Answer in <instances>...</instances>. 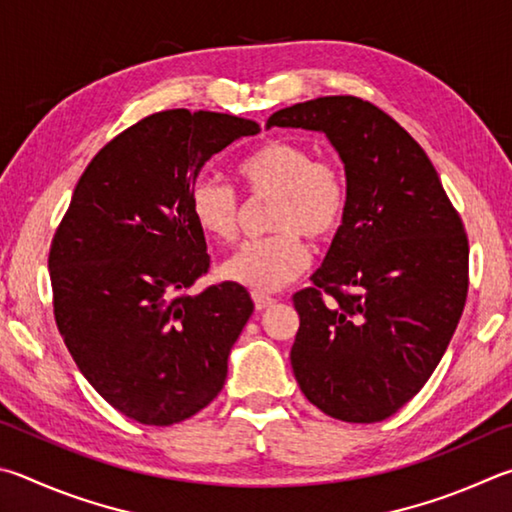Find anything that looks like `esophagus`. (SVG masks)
<instances>
[{"instance_id": "1", "label": "esophagus", "mask_w": 512, "mask_h": 512, "mask_svg": "<svg viewBox=\"0 0 512 512\" xmlns=\"http://www.w3.org/2000/svg\"><path fill=\"white\" fill-rule=\"evenodd\" d=\"M251 297H254V306H256V310H267V308H272L274 303H276V299H274V297H270V294L254 292V294H251Z\"/></svg>"}]
</instances>
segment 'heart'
<instances>
[{
  "mask_svg": "<svg viewBox=\"0 0 512 512\" xmlns=\"http://www.w3.org/2000/svg\"><path fill=\"white\" fill-rule=\"evenodd\" d=\"M236 177L251 197H274L272 236L249 240L222 267V276L254 292H274L297 279L310 263L306 236L324 242L342 229L351 202L344 168L317 157L299 141L265 139L242 155ZM191 215L206 238L233 242L240 227V200L218 179H197L191 188Z\"/></svg>",
  "mask_w": 512,
  "mask_h": 512,
  "instance_id": "heart-1",
  "label": "heart"
}]
</instances>
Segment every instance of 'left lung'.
Returning <instances> with one entry per match:
<instances>
[{
	"label": "left lung",
	"mask_w": 512,
	"mask_h": 512,
	"mask_svg": "<svg viewBox=\"0 0 512 512\" xmlns=\"http://www.w3.org/2000/svg\"><path fill=\"white\" fill-rule=\"evenodd\" d=\"M267 125L319 130L344 161L348 213L312 288L292 297V371L312 405L380 423L423 389L468 299V236L427 152L378 105L321 96Z\"/></svg>",
	"instance_id": "1"
}]
</instances>
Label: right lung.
Returning <instances> with one entry per match:
<instances>
[{
	"instance_id": "obj_1",
	"label": "right lung",
	"mask_w": 512,
	"mask_h": 512,
	"mask_svg": "<svg viewBox=\"0 0 512 512\" xmlns=\"http://www.w3.org/2000/svg\"><path fill=\"white\" fill-rule=\"evenodd\" d=\"M258 130L220 112L146 116L96 152L53 233L65 346L85 380L141 425L182 423L209 405L254 312L233 281L186 294L211 263L188 197L215 152Z\"/></svg>"
}]
</instances>
